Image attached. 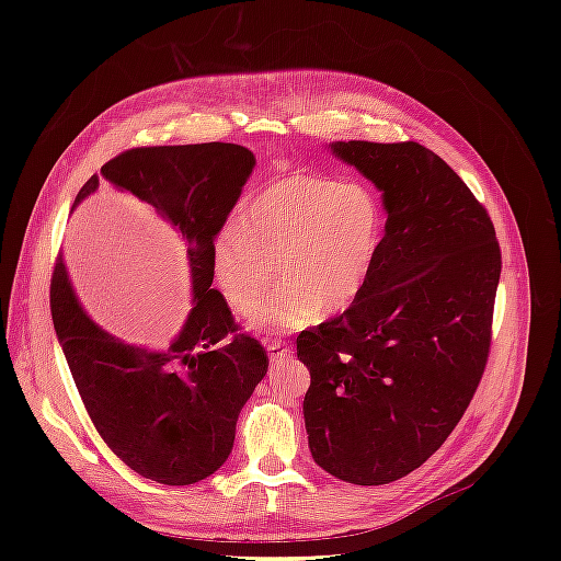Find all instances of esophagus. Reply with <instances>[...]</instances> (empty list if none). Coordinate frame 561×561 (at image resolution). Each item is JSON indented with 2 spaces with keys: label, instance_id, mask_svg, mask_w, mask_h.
I'll return each mask as SVG.
<instances>
[{
  "label": "esophagus",
  "instance_id": "34e87169",
  "mask_svg": "<svg viewBox=\"0 0 561 561\" xmlns=\"http://www.w3.org/2000/svg\"><path fill=\"white\" fill-rule=\"evenodd\" d=\"M266 348H268V355H271V360H285V358H290V346H287L285 342H268L266 344Z\"/></svg>",
  "mask_w": 561,
  "mask_h": 561
}]
</instances>
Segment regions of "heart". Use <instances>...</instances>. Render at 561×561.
Segmentation results:
<instances>
[{"label": "heart", "mask_w": 561, "mask_h": 561, "mask_svg": "<svg viewBox=\"0 0 561 561\" xmlns=\"http://www.w3.org/2000/svg\"><path fill=\"white\" fill-rule=\"evenodd\" d=\"M381 245V208L365 184L287 175L252 194L219 231L213 271L231 309L251 316L273 289L274 259L286 287L254 330H304L358 299Z\"/></svg>", "instance_id": "heart-1"}]
</instances>
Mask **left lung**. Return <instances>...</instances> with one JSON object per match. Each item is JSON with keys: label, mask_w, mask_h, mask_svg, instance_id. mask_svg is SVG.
<instances>
[{"label": "left lung", "mask_w": 561, "mask_h": 561, "mask_svg": "<svg viewBox=\"0 0 561 561\" xmlns=\"http://www.w3.org/2000/svg\"><path fill=\"white\" fill-rule=\"evenodd\" d=\"M371 180L386 231L365 290L297 336L313 461L377 486L443 447L484 375L501 278L494 225L466 182L419 142H332Z\"/></svg>", "instance_id": "1"}]
</instances>
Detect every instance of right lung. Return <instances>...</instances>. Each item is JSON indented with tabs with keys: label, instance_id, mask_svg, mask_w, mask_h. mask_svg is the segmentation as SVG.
<instances>
[{
	"label": "right lung",
	"instance_id": "1",
	"mask_svg": "<svg viewBox=\"0 0 561 561\" xmlns=\"http://www.w3.org/2000/svg\"><path fill=\"white\" fill-rule=\"evenodd\" d=\"M254 168L231 142L135 147L100 168L116 190L154 208L184 243L194 307L163 351L124 344L79 304L62 257L50 280V316L95 431L147 480L184 486L206 480L233 447L236 421L266 369L264 346L241 334L213 287V248ZM100 178L81 186L75 206Z\"/></svg>",
	"mask_w": 561,
	"mask_h": 561
}]
</instances>
